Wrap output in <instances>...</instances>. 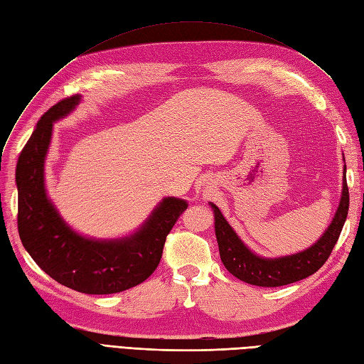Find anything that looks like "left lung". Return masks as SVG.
Wrapping results in <instances>:
<instances>
[{
	"label": "left lung",
	"instance_id": "obj_1",
	"mask_svg": "<svg viewBox=\"0 0 364 364\" xmlns=\"http://www.w3.org/2000/svg\"><path fill=\"white\" fill-rule=\"evenodd\" d=\"M211 206L215 215V235L220 258H222L225 267L235 278L247 284L258 285V287H281V285L308 278L326 262L345 225L349 209V190L346 178H343V193H341L340 205L333 223L314 246L296 253V255L277 259L259 258L255 253H252L237 237L234 229L229 226L220 209L215 205Z\"/></svg>",
	"mask_w": 364,
	"mask_h": 364
}]
</instances>
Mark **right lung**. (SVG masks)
Listing matches in <instances>:
<instances>
[{"label": "right lung", "mask_w": 364, "mask_h": 364, "mask_svg": "<svg viewBox=\"0 0 364 364\" xmlns=\"http://www.w3.org/2000/svg\"><path fill=\"white\" fill-rule=\"evenodd\" d=\"M79 95L63 98L43 114L18 158V232L38 266L65 287L86 294L118 293L146 281L162 258L165 238L186 209L167 197L135 235L118 241L86 240L62 222L43 186V161L53 121L71 112Z\"/></svg>", "instance_id": "right-lung-1"}]
</instances>
